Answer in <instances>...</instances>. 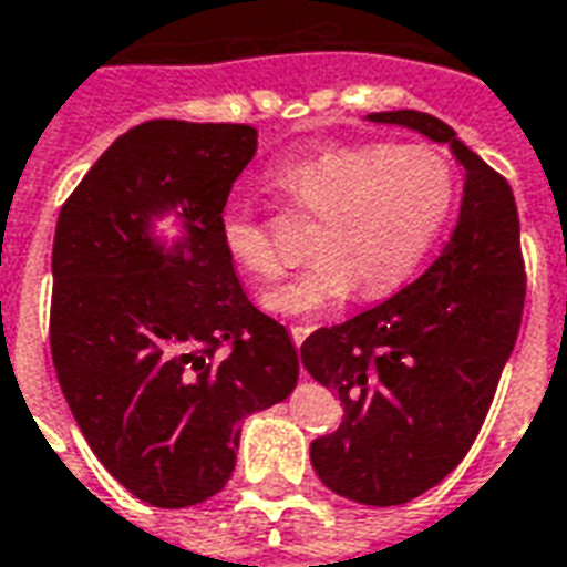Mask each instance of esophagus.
Listing matches in <instances>:
<instances>
[{"label": "esophagus", "instance_id": "1", "mask_svg": "<svg viewBox=\"0 0 567 567\" xmlns=\"http://www.w3.org/2000/svg\"><path fill=\"white\" fill-rule=\"evenodd\" d=\"M309 331H312L309 324H291V340H295L297 349L303 346V340H307V337H309Z\"/></svg>", "mask_w": 567, "mask_h": 567}]
</instances>
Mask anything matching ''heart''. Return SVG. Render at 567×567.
<instances>
[{"label": "heart", "instance_id": "obj_1", "mask_svg": "<svg viewBox=\"0 0 567 567\" xmlns=\"http://www.w3.org/2000/svg\"><path fill=\"white\" fill-rule=\"evenodd\" d=\"M276 185L319 215L309 239L316 260L264 295L276 316H312L361 288L392 291L416 270L452 203V169L425 145H331L285 161ZM221 243L251 279H276L279 251L246 209L221 215Z\"/></svg>", "mask_w": 567, "mask_h": 567}]
</instances>
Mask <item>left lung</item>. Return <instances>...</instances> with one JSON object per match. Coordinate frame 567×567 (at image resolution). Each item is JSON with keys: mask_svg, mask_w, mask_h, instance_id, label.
Returning <instances> with one entry per match:
<instances>
[{"mask_svg": "<svg viewBox=\"0 0 567 567\" xmlns=\"http://www.w3.org/2000/svg\"><path fill=\"white\" fill-rule=\"evenodd\" d=\"M450 145L464 169L458 221L416 282L355 319L319 328L303 368L343 401V422L312 440L324 486L392 507L437 486L480 434L523 321L525 270L511 185L425 112H373Z\"/></svg>", "mask_w": 567, "mask_h": 567, "instance_id": "1", "label": "left lung"}]
</instances>
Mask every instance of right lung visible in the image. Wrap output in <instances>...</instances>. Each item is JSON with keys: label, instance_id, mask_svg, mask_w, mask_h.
<instances>
[{"label": "right lung", "instance_id": "right-lung-1", "mask_svg": "<svg viewBox=\"0 0 567 567\" xmlns=\"http://www.w3.org/2000/svg\"><path fill=\"white\" fill-rule=\"evenodd\" d=\"M255 151L248 124L148 121L105 148L56 218V380L105 471L154 507L221 492L239 422L285 401L300 373L221 243L227 194Z\"/></svg>", "mask_w": 567, "mask_h": 567}]
</instances>
